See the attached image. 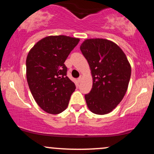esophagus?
Here are the masks:
<instances>
[{"label": "esophagus", "instance_id": "34e87169", "mask_svg": "<svg viewBox=\"0 0 154 154\" xmlns=\"http://www.w3.org/2000/svg\"><path fill=\"white\" fill-rule=\"evenodd\" d=\"M82 76L81 75L80 77H79V78L77 79V80H78V82H81V80H82Z\"/></svg>", "mask_w": 154, "mask_h": 154}]
</instances>
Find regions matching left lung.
<instances>
[{
  "instance_id": "1",
  "label": "left lung",
  "mask_w": 154,
  "mask_h": 154,
  "mask_svg": "<svg viewBox=\"0 0 154 154\" xmlns=\"http://www.w3.org/2000/svg\"><path fill=\"white\" fill-rule=\"evenodd\" d=\"M93 76V87L85 95L88 107L96 114H106L119 104L126 93L131 66L116 44L106 39H88L80 45Z\"/></svg>"
}]
</instances>
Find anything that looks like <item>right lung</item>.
Segmentation results:
<instances>
[{"label":"right lung","mask_w":154,"mask_h":154,"mask_svg":"<svg viewBox=\"0 0 154 154\" xmlns=\"http://www.w3.org/2000/svg\"><path fill=\"white\" fill-rule=\"evenodd\" d=\"M79 39L59 35L38 41L26 60V79L33 98L45 112L58 114L66 109L76 86L67 77L66 58Z\"/></svg>","instance_id":"add662e5"}]
</instances>
